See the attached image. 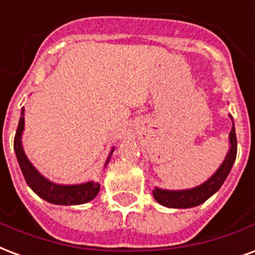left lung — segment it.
I'll use <instances>...</instances> for the list:
<instances>
[{
  "mask_svg": "<svg viewBox=\"0 0 255 255\" xmlns=\"http://www.w3.org/2000/svg\"><path fill=\"white\" fill-rule=\"evenodd\" d=\"M229 117L233 121V117L230 114ZM229 142L230 149L226 154L225 160L210 179L206 180L200 185H196V187L188 189L175 191V189H162L156 187L153 189V196L157 200V203H160L161 206L168 208H191L196 207L199 204L206 202L207 199L211 198L214 193L219 191L222 184L227 179L235 161V157H237V135H235L234 121H233V128L230 131Z\"/></svg>",
  "mask_w": 255,
  "mask_h": 255,
  "instance_id": "8db88e82",
  "label": "left lung"
}]
</instances>
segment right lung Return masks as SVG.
I'll list each match as a JSON object with an SVG mask.
<instances>
[{
    "mask_svg": "<svg viewBox=\"0 0 255 255\" xmlns=\"http://www.w3.org/2000/svg\"><path fill=\"white\" fill-rule=\"evenodd\" d=\"M24 112L25 110L22 107L20 121H18V128H17L16 135H14V152H16L17 161L21 168V172L24 175L26 184L29 185V188L36 195H39L40 198L47 200L48 203L59 204V206H76V204H84V203L93 200L101 189V184L98 181H86V183H80V184H56L51 180H48L47 177H44L34 168L22 148V133H24V126H25ZM113 152H114V148H112L110 150L105 166L110 161Z\"/></svg>",
    "mask_w": 255,
    "mask_h": 255,
    "instance_id": "add662e5",
    "label": "right lung"
}]
</instances>
